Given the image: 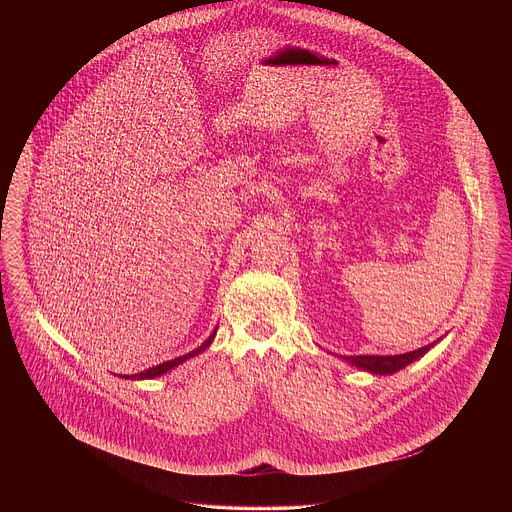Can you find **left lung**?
Here are the masks:
<instances>
[{
	"instance_id": "obj_1",
	"label": "left lung",
	"mask_w": 512,
	"mask_h": 512,
	"mask_svg": "<svg viewBox=\"0 0 512 512\" xmlns=\"http://www.w3.org/2000/svg\"><path fill=\"white\" fill-rule=\"evenodd\" d=\"M432 345H426L422 349H416L412 353H404V355H392V357H378V355H357V357H345L347 363H351L353 366H359L363 370L368 372H374V374H392L400 368H404L410 363H414L416 359H420L422 355H426L430 351Z\"/></svg>"
}]
</instances>
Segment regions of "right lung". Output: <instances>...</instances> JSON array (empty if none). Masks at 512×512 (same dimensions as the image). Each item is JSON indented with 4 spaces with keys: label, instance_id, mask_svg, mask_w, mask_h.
Here are the masks:
<instances>
[{
    "label": "right lung",
    "instance_id": "obj_1",
    "mask_svg": "<svg viewBox=\"0 0 512 512\" xmlns=\"http://www.w3.org/2000/svg\"><path fill=\"white\" fill-rule=\"evenodd\" d=\"M215 333L217 331H213V335L199 347V349H195V351H191V353H187V355H183V357H179V359H173V361H167V363H161V365L157 366H151V368H147V370H144V372H138V374H124V378H153V376H159V374H163V372H167V370H171V368H175L177 365H181V363H185L187 359H191V357H195V355H199V353H203L211 343H213V339H215Z\"/></svg>",
    "mask_w": 512,
    "mask_h": 512
}]
</instances>
